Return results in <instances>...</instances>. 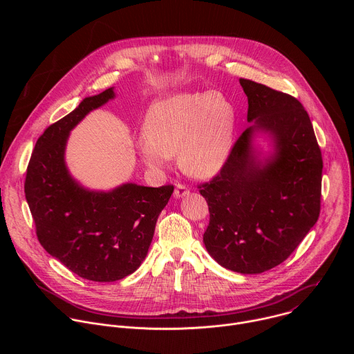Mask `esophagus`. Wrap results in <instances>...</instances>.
<instances>
[{
  "label": "esophagus",
  "mask_w": 354,
  "mask_h": 354,
  "mask_svg": "<svg viewBox=\"0 0 354 354\" xmlns=\"http://www.w3.org/2000/svg\"><path fill=\"white\" fill-rule=\"evenodd\" d=\"M186 194H189L187 186H185V185H182V183H178L176 187H175V190H174V196H175L176 198H180V197H183V196H186Z\"/></svg>",
  "instance_id": "34e87169"
}]
</instances>
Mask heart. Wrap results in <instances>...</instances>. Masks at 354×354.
<instances>
[{"instance_id":"b5f03b06","label":"heart","mask_w":354,"mask_h":354,"mask_svg":"<svg viewBox=\"0 0 354 354\" xmlns=\"http://www.w3.org/2000/svg\"><path fill=\"white\" fill-rule=\"evenodd\" d=\"M232 127L234 109L221 92L175 93L147 113L140 153L151 168H161L178 153L185 171L209 176L230 153Z\"/></svg>"}]
</instances>
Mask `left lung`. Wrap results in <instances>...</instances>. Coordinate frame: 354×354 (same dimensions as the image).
I'll use <instances>...</instances> for the list:
<instances>
[{"label":"left lung","mask_w":354,"mask_h":354,"mask_svg":"<svg viewBox=\"0 0 354 354\" xmlns=\"http://www.w3.org/2000/svg\"><path fill=\"white\" fill-rule=\"evenodd\" d=\"M248 96V127L212 180L198 185L209 205L203 241L225 269L255 274L284 262L321 212L322 154L313 123L294 96L239 80ZM255 128L269 131L277 154L261 166L251 154Z\"/></svg>","instance_id":"obj_1"}]
</instances>
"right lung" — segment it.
<instances>
[{"mask_svg":"<svg viewBox=\"0 0 354 354\" xmlns=\"http://www.w3.org/2000/svg\"><path fill=\"white\" fill-rule=\"evenodd\" d=\"M115 96L109 88L85 97L71 113L37 138L25 178V196L36 235L50 255L82 279L116 281L138 269L153 241L174 185L134 183L112 192H89L71 179L64 164L70 130Z\"/></svg>","mask_w":354,"mask_h":354,"instance_id":"1","label":"right lung"}]
</instances>
